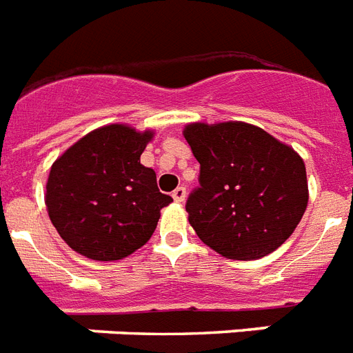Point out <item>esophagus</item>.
<instances>
[{
  "label": "esophagus",
  "mask_w": 353,
  "mask_h": 353,
  "mask_svg": "<svg viewBox=\"0 0 353 353\" xmlns=\"http://www.w3.org/2000/svg\"><path fill=\"white\" fill-rule=\"evenodd\" d=\"M185 188L184 185H179V188H176V190L173 191V199H174V202H184L185 200Z\"/></svg>",
  "instance_id": "esophagus-1"
}]
</instances>
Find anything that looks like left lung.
<instances>
[{"mask_svg":"<svg viewBox=\"0 0 353 353\" xmlns=\"http://www.w3.org/2000/svg\"><path fill=\"white\" fill-rule=\"evenodd\" d=\"M184 137L200 163L185 202L200 241L236 261L275 252L308 205L303 159L250 123H191Z\"/></svg>","mask_w":353,"mask_h":353,"instance_id":"1","label":"left lung"}]
</instances>
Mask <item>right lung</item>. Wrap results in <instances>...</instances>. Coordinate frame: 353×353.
Listing matches in <instances>:
<instances>
[{
    "mask_svg": "<svg viewBox=\"0 0 353 353\" xmlns=\"http://www.w3.org/2000/svg\"><path fill=\"white\" fill-rule=\"evenodd\" d=\"M153 138L128 125H105L69 148L50 168L45 204L50 222L74 252L118 261L151 239L160 210L157 174L140 154Z\"/></svg>",
    "mask_w": 353,
    "mask_h": 353,
    "instance_id": "obj_1",
    "label": "right lung"
}]
</instances>
